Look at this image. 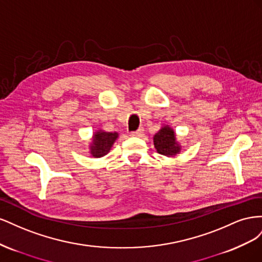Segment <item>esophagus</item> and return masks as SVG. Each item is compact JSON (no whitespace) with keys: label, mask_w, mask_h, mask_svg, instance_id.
<instances>
[{"label":"esophagus","mask_w":262,"mask_h":262,"mask_svg":"<svg viewBox=\"0 0 262 262\" xmlns=\"http://www.w3.org/2000/svg\"><path fill=\"white\" fill-rule=\"evenodd\" d=\"M130 136L131 137H142L143 136V129L140 128L137 131H132V132H130Z\"/></svg>","instance_id":"1"}]
</instances>
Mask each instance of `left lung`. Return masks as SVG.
<instances>
[{"mask_svg": "<svg viewBox=\"0 0 262 262\" xmlns=\"http://www.w3.org/2000/svg\"><path fill=\"white\" fill-rule=\"evenodd\" d=\"M154 146L160 153L165 156H175L180 152V145L176 142V136L168 125L163 126L154 136Z\"/></svg>", "mask_w": 262, "mask_h": 262, "instance_id": "1", "label": "left lung"}]
</instances>
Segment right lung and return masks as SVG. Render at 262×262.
Wrapping results in <instances>:
<instances>
[{"label":"right lung","instance_id":"right-lung-1","mask_svg":"<svg viewBox=\"0 0 262 262\" xmlns=\"http://www.w3.org/2000/svg\"><path fill=\"white\" fill-rule=\"evenodd\" d=\"M118 138L117 132L98 131L94 134L91 144V154L94 157H102L109 153L114 142Z\"/></svg>","mask_w":262,"mask_h":262}]
</instances>
